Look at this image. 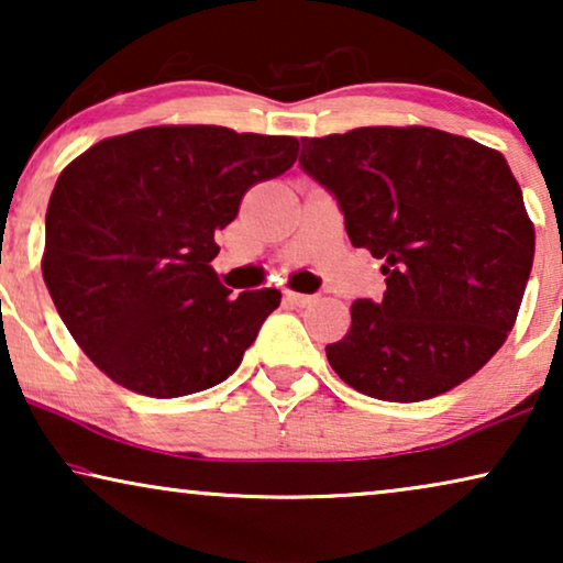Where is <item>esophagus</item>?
Segmentation results:
<instances>
[{"label": "esophagus", "instance_id": "1", "mask_svg": "<svg viewBox=\"0 0 563 563\" xmlns=\"http://www.w3.org/2000/svg\"><path fill=\"white\" fill-rule=\"evenodd\" d=\"M287 302L295 305V307H307L314 302L312 295H299V291H287Z\"/></svg>", "mask_w": 563, "mask_h": 563}]
</instances>
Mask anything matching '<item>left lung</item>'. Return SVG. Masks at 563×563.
<instances>
[{
  "label": "left lung",
  "instance_id": "left-lung-1",
  "mask_svg": "<svg viewBox=\"0 0 563 563\" xmlns=\"http://www.w3.org/2000/svg\"><path fill=\"white\" fill-rule=\"evenodd\" d=\"M299 166L335 197L387 291L356 299L325 353L361 395L420 402L479 372L518 318L536 230L503 153L435 128L302 137Z\"/></svg>",
  "mask_w": 563,
  "mask_h": 563
}]
</instances>
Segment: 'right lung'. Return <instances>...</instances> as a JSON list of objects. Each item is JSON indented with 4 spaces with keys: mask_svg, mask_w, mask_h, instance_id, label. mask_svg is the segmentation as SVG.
I'll list each match as a JSON object with an SVG mask.
<instances>
[{
    "mask_svg": "<svg viewBox=\"0 0 563 563\" xmlns=\"http://www.w3.org/2000/svg\"><path fill=\"white\" fill-rule=\"evenodd\" d=\"M287 135L161 125L107 137L60 172L43 279L79 349L130 391L172 399L225 382L282 291L233 297L210 261L253 184L297 161Z\"/></svg>",
    "mask_w": 563,
    "mask_h": 563,
    "instance_id": "right-lung-1",
    "label": "right lung"
}]
</instances>
